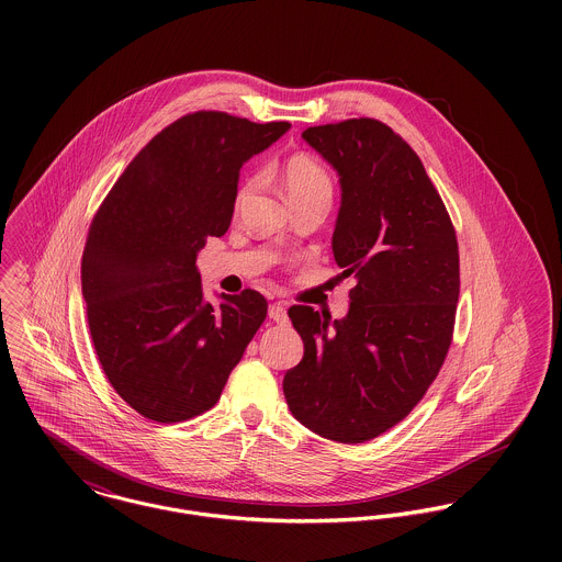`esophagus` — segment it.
Masks as SVG:
<instances>
[{
	"mask_svg": "<svg viewBox=\"0 0 562 562\" xmlns=\"http://www.w3.org/2000/svg\"><path fill=\"white\" fill-rule=\"evenodd\" d=\"M268 316L272 318L274 322H288V310H285V305L283 303H272L270 307H268Z\"/></svg>",
	"mask_w": 562,
	"mask_h": 562,
	"instance_id": "obj_1",
	"label": "esophagus"
}]
</instances>
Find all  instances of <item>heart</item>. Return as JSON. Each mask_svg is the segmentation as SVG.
<instances>
[{
    "instance_id": "obj_1",
    "label": "heart",
    "mask_w": 562,
    "mask_h": 562,
    "mask_svg": "<svg viewBox=\"0 0 562 562\" xmlns=\"http://www.w3.org/2000/svg\"><path fill=\"white\" fill-rule=\"evenodd\" d=\"M281 181L285 188V194L292 205L312 201V199H326L330 201L333 194V181L330 175L324 170V166L305 156V154H294L281 166ZM257 186L255 177H248L241 181L236 194V201L240 203L241 199Z\"/></svg>"
}]
</instances>
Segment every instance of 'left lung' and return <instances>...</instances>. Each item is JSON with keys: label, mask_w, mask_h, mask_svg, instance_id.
I'll use <instances>...</instances> for the list:
<instances>
[{"label": "left lung", "mask_w": 562, "mask_h": 562, "mask_svg": "<svg viewBox=\"0 0 562 562\" xmlns=\"http://www.w3.org/2000/svg\"><path fill=\"white\" fill-rule=\"evenodd\" d=\"M303 138L339 175L333 255L357 283L341 321L290 307L305 355L288 370L283 394L310 430L363 443L404 419L446 361L459 244L424 164L392 127L348 119L307 127Z\"/></svg>", "instance_id": "8db88e82"}]
</instances>
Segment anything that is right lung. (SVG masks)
I'll list each match as a JSON object with an SVG mask.
<instances>
[{
	"mask_svg": "<svg viewBox=\"0 0 562 562\" xmlns=\"http://www.w3.org/2000/svg\"><path fill=\"white\" fill-rule=\"evenodd\" d=\"M290 130L201 110L164 127L97 210L81 294L99 363L143 417L172 424L212 408L266 321L255 290L203 299L196 252L227 234L241 164Z\"/></svg>",
	"mask_w": 562,
	"mask_h": 562,
	"instance_id": "obj_1",
	"label": "right lung"
}]
</instances>
